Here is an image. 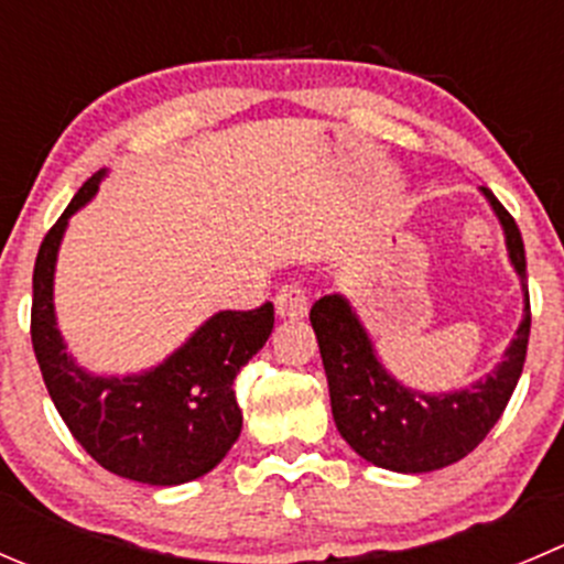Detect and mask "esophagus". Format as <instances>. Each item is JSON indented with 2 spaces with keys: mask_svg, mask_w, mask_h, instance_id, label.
<instances>
[{
  "mask_svg": "<svg viewBox=\"0 0 564 564\" xmlns=\"http://www.w3.org/2000/svg\"><path fill=\"white\" fill-rule=\"evenodd\" d=\"M275 311L283 319H300L308 311V297L300 286H283L275 297Z\"/></svg>",
  "mask_w": 564,
  "mask_h": 564,
  "instance_id": "esophagus-1",
  "label": "esophagus"
}]
</instances>
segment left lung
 <instances>
[{"instance_id": "1", "label": "left lung", "mask_w": 564, "mask_h": 564, "mask_svg": "<svg viewBox=\"0 0 564 564\" xmlns=\"http://www.w3.org/2000/svg\"><path fill=\"white\" fill-rule=\"evenodd\" d=\"M482 195L505 228L507 250L527 303L505 360L485 380L452 393L413 391L388 375L369 333L341 294H325L311 308L338 433L364 460L388 471L424 474L463 460L501 419L523 371L532 327L523 239L499 198L488 187H482Z\"/></svg>"}]
</instances>
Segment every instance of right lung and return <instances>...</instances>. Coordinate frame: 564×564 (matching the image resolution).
<instances>
[{
  "label": "right lung",
  "mask_w": 564,
  "mask_h": 564,
  "mask_svg": "<svg viewBox=\"0 0 564 564\" xmlns=\"http://www.w3.org/2000/svg\"><path fill=\"white\" fill-rule=\"evenodd\" d=\"M104 173L82 184L37 250L32 349L48 397L82 449L118 477L167 488L209 474L237 444L242 410L234 380L270 338L275 308L220 311L143 375L96 377L76 366L54 316V264L68 217L96 195Z\"/></svg>",
  "instance_id": "right-lung-1"
}]
</instances>
